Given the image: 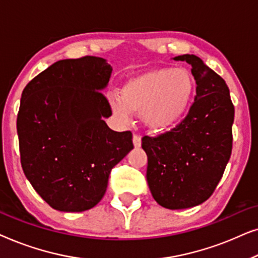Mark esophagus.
Wrapping results in <instances>:
<instances>
[{
    "mask_svg": "<svg viewBox=\"0 0 258 258\" xmlns=\"http://www.w3.org/2000/svg\"><path fill=\"white\" fill-rule=\"evenodd\" d=\"M133 142H134V146H135V148H140L141 144H142V140H141V136L137 135V134H134Z\"/></svg>",
    "mask_w": 258,
    "mask_h": 258,
    "instance_id": "obj_1",
    "label": "esophagus"
}]
</instances>
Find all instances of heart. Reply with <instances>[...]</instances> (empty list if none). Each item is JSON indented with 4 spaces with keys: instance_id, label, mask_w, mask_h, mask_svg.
<instances>
[{
    "instance_id": "b5f03b06",
    "label": "heart",
    "mask_w": 258,
    "mask_h": 258,
    "mask_svg": "<svg viewBox=\"0 0 258 258\" xmlns=\"http://www.w3.org/2000/svg\"><path fill=\"white\" fill-rule=\"evenodd\" d=\"M195 93V81L185 68H157L126 80L110 104L119 118L142 111L144 122L155 130L171 128L184 117Z\"/></svg>"
}]
</instances>
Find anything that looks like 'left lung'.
I'll list each match as a JSON object with an SVG mask.
<instances>
[{"label": "left lung", "instance_id": "obj_1", "mask_svg": "<svg viewBox=\"0 0 258 258\" xmlns=\"http://www.w3.org/2000/svg\"><path fill=\"white\" fill-rule=\"evenodd\" d=\"M174 59L191 64L195 101L175 128L142 139L150 191L171 210L199 206L213 195L231 155L235 116L229 88L218 74L196 55Z\"/></svg>", "mask_w": 258, "mask_h": 258}]
</instances>
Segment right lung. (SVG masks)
<instances>
[{"mask_svg":"<svg viewBox=\"0 0 258 258\" xmlns=\"http://www.w3.org/2000/svg\"><path fill=\"white\" fill-rule=\"evenodd\" d=\"M102 57L61 59L35 76L21 96L17 135L21 165L36 192L67 213L102 200L111 169L134 148L133 134L114 132L102 93L111 74Z\"/></svg>","mask_w":258,"mask_h":258,"instance_id":"right-lung-1","label":"right lung"}]
</instances>
